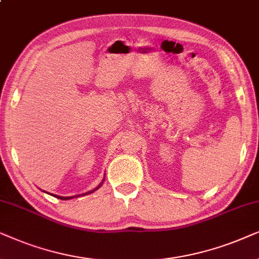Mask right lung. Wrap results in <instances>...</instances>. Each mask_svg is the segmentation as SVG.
<instances>
[{
	"instance_id": "obj_1",
	"label": "right lung",
	"mask_w": 259,
	"mask_h": 259,
	"mask_svg": "<svg viewBox=\"0 0 259 259\" xmlns=\"http://www.w3.org/2000/svg\"><path fill=\"white\" fill-rule=\"evenodd\" d=\"M104 180H105V179H103V181L101 182V184H99V185L97 186V187L92 189V191H90V192H86V193H84V194H79V195H74V196H60V195H54V196H55V198H58V199H61V200H68V199L78 198V196H80V195H88V194H91V193L96 192V191H97V189H98L99 187H101V186L103 185V182H104Z\"/></svg>"
}]
</instances>
